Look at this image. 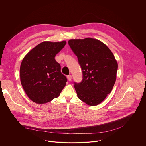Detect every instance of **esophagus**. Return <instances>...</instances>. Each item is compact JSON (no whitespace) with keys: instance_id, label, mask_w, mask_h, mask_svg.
Returning a JSON list of instances; mask_svg holds the SVG:
<instances>
[{"instance_id":"34e87169","label":"esophagus","mask_w":146,"mask_h":146,"mask_svg":"<svg viewBox=\"0 0 146 146\" xmlns=\"http://www.w3.org/2000/svg\"><path fill=\"white\" fill-rule=\"evenodd\" d=\"M67 79H68V80H69V81H71V80H72V76L71 75H69V76H67Z\"/></svg>"}]
</instances>
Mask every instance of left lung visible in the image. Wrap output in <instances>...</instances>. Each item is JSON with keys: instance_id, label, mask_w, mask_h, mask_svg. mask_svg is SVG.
I'll use <instances>...</instances> for the list:
<instances>
[{"instance_id": "obj_1", "label": "left lung", "mask_w": 146, "mask_h": 146, "mask_svg": "<svg viewBox=\"0 0 146 146\" xmlns=\"http://www.w3.org/2000/svg\"><path fill=\"white\" fill-rule=\"evenodd\" d=\"M68 44L77 56L83 73L81 83H74L78 97L89 106L101 103L116 80L118 63L102 42L91 38L70 39Z\"/></svg>"}]
</instances>
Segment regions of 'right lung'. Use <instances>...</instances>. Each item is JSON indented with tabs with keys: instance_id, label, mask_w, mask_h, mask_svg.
<instances>
[{
	"instance_id": "obj_1",
	"label": "right lung",
	"mask_w": 146,
	"mask_h": 146,
	"mask_svg": "<svg viewBox=\"0 0 146 146\" xmlns=\"http://www.w3.org/2000/svg\"><path fill=\"white\" fill-rule=\"evenodd\" d=\"M66 44V41L42 42L23 58L20 69L21 85L35 103L49 102L58 97L66 86L67 79L55 59Z\"/></svg>"
}]
</instances>
